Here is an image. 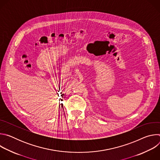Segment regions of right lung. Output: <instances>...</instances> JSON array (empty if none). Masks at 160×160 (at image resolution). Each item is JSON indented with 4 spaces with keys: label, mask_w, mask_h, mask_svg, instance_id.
Returning <instances> with one entry per match:
<instances>
[{
    "label": "right lung",
    "mask_w": 160,
    "mask_h": 160,
    "mask_svg": "<svg viewBox=\"0 0 160 160\" xmlns=\"http://www.w3.org/2000/svg\"><path fill=\"white\" fill-rule=\"evenodd\" d=\"M59 87H60V85H59Z\"/></svg>",
    "instance_id": "right-lung-1"
}]
</instances>
